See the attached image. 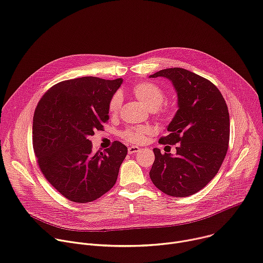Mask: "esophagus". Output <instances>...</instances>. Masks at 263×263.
Wrapping results in <instances>:
<instances>
[{
  "mask_svg": "<svg viewBox=\"0 0 263 263\" xmlns=\"http://www.w3.org/2000/svg\"><path fill=\"white\" fill-rule=\"evenodd\" d=\"M140 149H139V147H137V146H130L129 148H128V153L129 154H133V153H136V152H138Z\"/></svg>",
  "mask_w": 263,
  "mask_h": 263,
  "instance_id": "esophagus-1",
  "label": "esophagus"
}]
</instances>
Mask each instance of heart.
<instances>
[{
  "label": "heart",
  "instance_id": "1",
  "mask_svg": "<svg viewBox=\"0 0 263 263\" xmlns=\"http://www.w3.org/2000/svg\"><path fill=\"white\" fill-rule=\"evenodd\" d=\"M134 97L144 104L148 109L157 110L165 100L164 91L157 85L149 82H142L135 85L132 88ZM123 104V98L119 92L114 93L108 104V112L111 116H116L121 111ZM152 133V129L149 126L129 127L122 132V137L132 144H140L147 136Z\"/></svg>",
  "mask_w": 263,
  "mask_h": 263
}]
</instances>
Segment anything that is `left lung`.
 <instances>
[{"label":"left lung","mask_w":263,"mask_h":263,"mask_svg":"<svg viewBox=\"0 0 263 263\" xmlns=\"http://www.w3.org/2000/svg\"><path fill=\"white\" fill-rule=\"evenodd\" d=\"M169 79L178 98V110L160 137L161 145H176V154L153 149L150 178L161 192L173 197L197 193L216 175L230 140L228 106L209 80L182 68L158 71L150 78Z\"/></svg>","instance_id":"8db88e82"}]
</instances>
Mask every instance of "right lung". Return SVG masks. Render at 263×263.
Listing matches in <instances>:
<instances>
[{
    "label": "right lung",
    "instance_id": "obj_1",
    "mask_svg": "<svg viewBox=\"0 0 263 263\" xmlns=\"http://www.w3.org/2000/svg\"><path fill=\"white\" fill-rule=\"evenodd\" d=\"M122 83L95 77L63 81L35 108L32 145L40 170L70 201L91 202L116 182L128 148L115 140L104 152L93 153L88 137L104 129L109 101Z\"/></svg>",
    "mask_w": 263,
    "mask_h": 263
}]
</instances>
